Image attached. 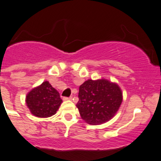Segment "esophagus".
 Returning <instances> with one entry per match:
<instances>
[{
    "label": "esophagus",
    "instance_id": "obj_1",
    "mask_svg": "<svg viewBox=\"0 0 161 161\" xmlns=\"http://www.w3.org/2000/svg\"><path fill=\"white\" fill-rule=\"evenodd\" d=\"M71 99H72V97H71V96H70V97H64V100H65V101H66V100H71Z\"/></svg>",
    "mask_w": 161,
    "mask_h": 161
}]
</instances>
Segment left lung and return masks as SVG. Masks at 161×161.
<instances>
[{"instance_id":"1","label":"left lung","mask_w":161,"mask_h":161,"mask_svg":"<svg viewBox=\"0 0 161 161\" xmlns=\"http://www.w3.org/2000/svg\"><path fill=\"white\" fill-rule=\"evenodd\" d=\"M79 109L88 124L100 125L114 116L122 102V93L116 83L106 79L86 81L79 86Z\"/></svg>"}]
</instances>
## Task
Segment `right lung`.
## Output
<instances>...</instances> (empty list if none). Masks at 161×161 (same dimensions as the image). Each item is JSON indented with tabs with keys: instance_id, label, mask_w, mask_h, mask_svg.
<instances>
[{
	"instance_id": "add662e5",
	"label": "right lung",
	"mask_w": 161,
	"mask_h": 161,
	"mask_svg": "<svg viewBox=\"0 0 161 161\" xmlns=\"http://www.w3.org/2000/svg\"><path fill=\"white\" fill-rule=\"evenodd\" d=\"M62 102L58 91L47 81L31 90L26 97L28 109L38 118H48L55 114Z\"/></svg>"
}]
</instances>
